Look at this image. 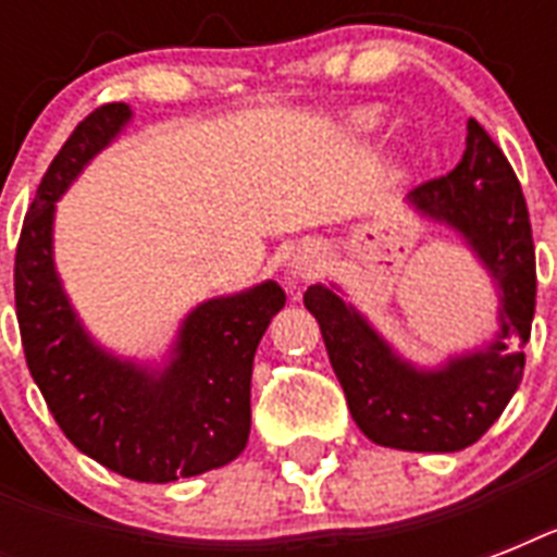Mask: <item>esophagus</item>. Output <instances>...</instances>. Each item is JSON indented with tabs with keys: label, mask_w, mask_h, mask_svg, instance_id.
<instances>
[{
	"label": "esophagus",
	"mask_w": 557,
	"mask_h": 557,
	"mask_svg": "<svg viewBox=\"0 0 557 557\" xmlns=\"http://www.w3.org/2000/svg\"><path fill=\"white\" fill-rule=\"evenodd\" d=\"M288 274H292V280H295V283H309V280H314V274H318V265H314L312 257H306V253H297Z\"/></svg>",
	"instance_id": "34e87169"
}]
</instances>
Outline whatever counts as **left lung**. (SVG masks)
Instances as JSON below:
<instances>
[{
  "label": "left lung",
  "mask_w": 557,
  "mask_h": 557,
  "mask_svg": "<svg viewBox=\"0 0 557 557\" xmlns=\"http://www.w3.org/2000/svg\"><path fill=\"white\" fill-rule=\"evenodd\" d=\"M410 199L428 216L462 231L497 280L503 309L492 347L440 372H416L330 288L309 286L304 304L321 323L332 370L367 440L384 448L448 454L474 445L523 381L527 356L511 347L532 335L535 243L518 176L474 117L468 121L462 161L413 187Z\"/></svg>",
  "instance_id": "1"
}]
</instances>
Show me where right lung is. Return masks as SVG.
<instances>
[{
    "mask_svg": "<svg viewBox=\"0 0 557 557\" xmlns=\"http://www.w3.org/2000/svg\"><path fill=\"white\" fill-rule=\"evenodd\" d=\"M126 117V103H103L48 164L16 243L13 297L30 375L74 448L138 483H170L243 454L251 433L253 352L286 295L277 283H262L201 304L161 375L91 347L57 283L51 216L60 193Z\"/></svg>",
    "mask_w": 557,
    "mask_h": 557,
    "instance_id": "obj_1",
    "label": "right lung"
}]
</instances>
